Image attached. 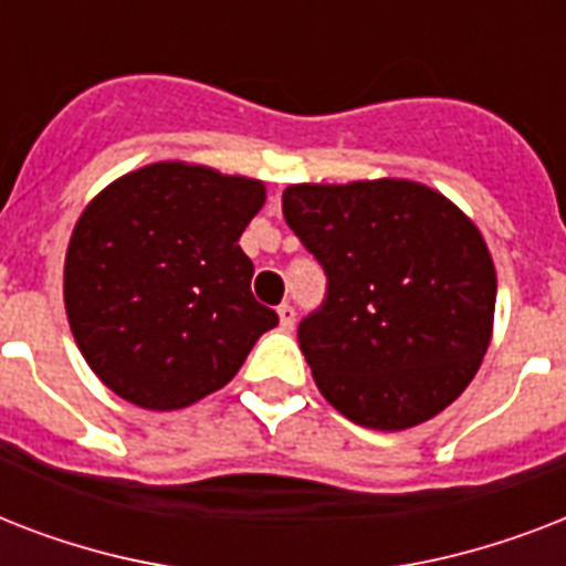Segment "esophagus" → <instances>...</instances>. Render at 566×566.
<instances>
[{
  "label": "esophagus",
  "mask_w": 566,
  "mask_h": 566,
  "mask_svg": "<svg viewBox=\"0 0 566 566\" xmlns=\"http://www.w3.org/2000/svg\"><path fill=\"white\" fill-rule=\"evenodd\" d=\"M279 323H282L284 332H293V326H296V308H293L291 302L279 305Z\"/></svg>",
  "instance_id": "esophagus-1"
}]
</instances>
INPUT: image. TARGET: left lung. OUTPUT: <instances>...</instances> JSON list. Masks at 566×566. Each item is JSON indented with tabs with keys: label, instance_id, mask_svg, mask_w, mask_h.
<instances>
[{
	"label": "left lung",
	"instance_id": "8db88e82",
	"mask_svg": "<svg viewBox=\"0 0 566 566\" xmlns=\"http://www.w3.org/2000/svg\"><path fill=\"white\" fill-rule=\"evenodd\" d=\"M282 211L328 279L323 305L300 323L319 394L378 431L455 402L496 308V270L473 220L408 179L291 185Z\"/></svg>",
	"mask_w": 566,
	"mask_h": 566
}]
</instances>
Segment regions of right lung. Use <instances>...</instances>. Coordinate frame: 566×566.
Masks as SVG:
<instances>
[{
	"mask_svg": "<svg viewBox=\"0 0 566 566\" xmlns=\"http://www.w3.org/2000/svg\"><path fill=\"white\" fill-rule=\"evenodd\" d=\"M264 181L158 161L111 181L75 222L64 305L102 385L149 411H176L229 385L279 323L252 296L240 234Z\"/></svg>",
	"mask_w": 566,
	"mask_h": 566,
	"instance_id": "1",
	"label": "right lung"
}]
</instances>
